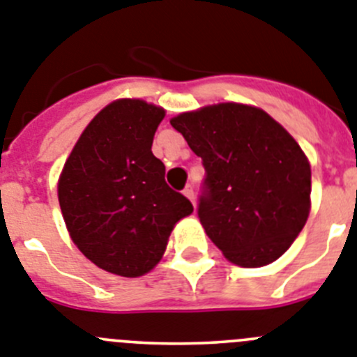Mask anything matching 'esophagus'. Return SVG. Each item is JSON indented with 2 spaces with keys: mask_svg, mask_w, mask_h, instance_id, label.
I'll list each match as a JSON object with an SVG mask.
<instances>
[{
  "mask_svg": "<svg viewBox=\"0 0 357 357\" xmlns=\"http://www.w3.org/2000/svg\"><path fill=\"white\" fill-rule=\"evenodd\" d=\"M183 194L188 197V199L192 201V204H196V197H194V188L192 187H187L185 190H183Z\"/></svg>",
  "mask_w": 357,
  "mask_h": 357,
  "instance_id": "obj_1",
  "label": "esophagus"
}]
</instances>
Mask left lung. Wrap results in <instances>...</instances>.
Listing matches in <instances>:
<instances>
[{"label": "left lung", "mask_w": 357, "mask_h": 357, "mask_svg": "<svg viewBox=\"0 0 357 357\" xmlns=\"http://www.w3.org/2000/svg\"><path fill=\"white\" fill-rule=\"evenodd\" d=\"M203 160L199 219L226 260L262 268L289 250L311 212V163L264 109L238 102L170 119Z\"/></svg>", "instance_id": "1"}]
</instances>
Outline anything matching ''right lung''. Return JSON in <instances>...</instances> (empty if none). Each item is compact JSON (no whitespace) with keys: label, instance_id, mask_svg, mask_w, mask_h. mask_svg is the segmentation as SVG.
<instances>
[{"label":"right lung","instance_id":"right-lung-1","mask_svg":"<svg viewBox=\"0 0 357 357\" xmlns=\"http://www.w3.org/2000/svg\"><path fill=\"white\" fill-rule=\"evenodd\" d=\"M165 109L119 98L93 116L64 163L57 196L68 234L95 266L136 278L156 268L190 201L165 183L153 154Z\"/></svg>","mask_w":357,"mask_h":357}]
</instances>
